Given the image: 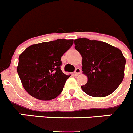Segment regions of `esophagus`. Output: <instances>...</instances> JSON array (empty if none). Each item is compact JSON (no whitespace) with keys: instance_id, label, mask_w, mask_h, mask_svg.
<instances>
[{"instance_id":"1","label":"esophagus","mask_w":133,"mask_h":133,"mask_svg":"<svg viewBox=\"0 0 133 133\" xmlns=\"http://www.w3.org/2000/svg\"><path fill=\"white\" fill-rule=\"evenodd\" d=\"M81 72V69H79V68H77L75 72H74V75H75V76H78Z\"/></svg>"}]
</instances>
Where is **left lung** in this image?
<instances>
[{
  "label": "left lung",
  "instance_id": "1",
  "mask_svg": "<svg viewBox=\"0 0 133 133\" xmlns=\"http://www.w3.org/2000/svg\"><path fill=\"white\" fill-rule=\"evenodd\" d=\"M74 43L83 58V73L87 77L82 90L93 97L112 93L124 76L126 59L121 50L105 42L85 38L75 40Z\"/></svg>",
  "mask_w": 133,
  "mask_h": 133
}]
</instances>
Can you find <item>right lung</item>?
Segmentation results:
<instances>
[{"label":"right lung","mask_w":133,"mask_h":133,"mask_svg":"<svg viewBox=\"0 0 133 133\" xmlns=\"http://www.w3.org/2000/svg\"><path fill=\"white\" fill-rule=\"evenodd\" d=\"M73 40L58 39L35 44L20 55L17 72L23 87L34 98L50 101L63 90L70 75L61 70V58Z\"/></svg>","instance_id":"right-lung-1"}]
</instances>
